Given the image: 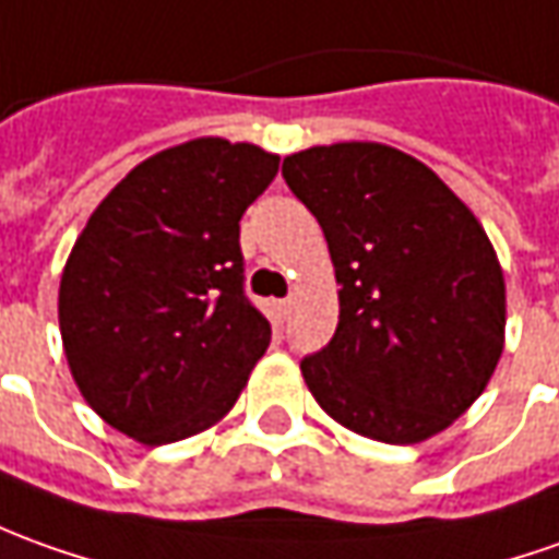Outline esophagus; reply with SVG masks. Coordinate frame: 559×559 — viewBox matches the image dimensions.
<instances>
[{"label":"esophagus","instance_id":"34e87169","mask_svg":"<svg viewBox=\"0 0 559 559\" xmlns=\"http://www.w3.org/2000/svg\"><path fill=\"white\" fill-rule=\"evenodd\" d=\"M278 311H281V318H287V314L294 311V296H287V299H281V302H278Z\"/></svg>","mask_w":559,"mask_h":559}]
</instances>
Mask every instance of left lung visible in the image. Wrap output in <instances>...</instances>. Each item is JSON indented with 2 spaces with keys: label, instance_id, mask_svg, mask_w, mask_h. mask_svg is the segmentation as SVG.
<instances>
[{
  "label": "left lung",
  "instance_id": "left-lung-1",
  "mask_svg": "<svg viewBox=\"0 0 559 559\" xmlns=\"http://www.w3.org/2000/svg\"><path fill=\"white\" fill-rule=\"evenodd\" d=\"M284 180L328 238L340 324L299 370L348 431L419 443L484 394L504 345V278L487 231L413 155L311 146Z\"/></svg>",
  "mask_w": 559,
  "mask_h": 559
}]
</instances>
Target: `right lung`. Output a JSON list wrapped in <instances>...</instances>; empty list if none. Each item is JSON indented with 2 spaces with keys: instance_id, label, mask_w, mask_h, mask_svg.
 Instances as JSON below:
<instances>
[{
  "instance_id": "obj_1",
  "label": "right lung",
  "mask_w": 559,
  "mask_h": 559,
  "mask_svg": "<svg viewBox=\"0 0 559 559\" xmlns=\"http://www.w3.org/2000/svg\"><path fill=\"white\" fill-rule=\"evenodd\" d=\"M253 143L199 136L140 162L75 238L57 296L88 407L146 447L219 423L272 328L245 294L238 219L278 174Z\"/></svg>"
}]
</instances>
